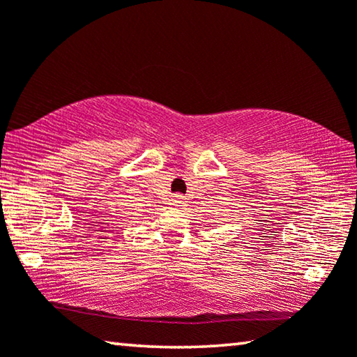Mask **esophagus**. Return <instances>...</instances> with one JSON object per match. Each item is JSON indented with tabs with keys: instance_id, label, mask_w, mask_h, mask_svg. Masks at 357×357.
Returning <instances> with one entry per match:
<instances>
[{
	"instance_id": "34e87169",
	"label": "esophagus",
	"mask_w": 357,
	"mask_h": 357,
	"mask_svg": "<svg viewBox=\"0 0 357 357\" xmlns=\"http://www.w3.org/2000/svg\"><path fill=\"white\" fill-rule=\"evenodd\" d=\"M184 204H185V202H184V197H183V195H176V197H173V200H172V206H173V208L184 206Z\"/></svg>"
}]
</instances>
